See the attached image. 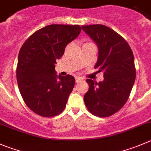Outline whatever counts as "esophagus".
<instances>
[{"label":"esophagus","mask_w":151,"mask_h":151,"mask_svg":"<svg viewBox=\"0 0 151 151\" xmlns=\"http://www.w3.org/2000/svg\"><path fill=\"white\" fill-rule=\"evenodd\" d=\"M75 80H76V83H80V81L83 80V79L82 78V77H76Z\"/></svg>","instance_id":"esophagus-1"}]
</instances>
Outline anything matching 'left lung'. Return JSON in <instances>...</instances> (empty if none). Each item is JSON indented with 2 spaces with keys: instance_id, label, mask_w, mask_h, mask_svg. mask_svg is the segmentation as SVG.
Wrapping results in <instances>:
<instances>
[{
  "instance_id": "8db88e82",
  "label": "left lung",
  "mask_w": 151,
  "mask_h": 151,
  "mask_svg": "<svg viewBox=\"0 0 151 151\" xmlns=\"http://www.w3.org/2000/svg\"><path fill=\"white\" fill-rule=\"evenodd\" d=\"M98 47L94 68L104 73L103 81L87 79L89 89L84 102L92 114L107 117L122 108L130 96L136 79L134 57L126 40L104 25L82 26Z\"/></svg>"
}]
</instances>
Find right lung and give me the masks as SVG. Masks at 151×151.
<instances>
[{
	"label": "right lung",
	"instance_id": "obj_1",
	"mask_svg": "<svg viewBox=\"0 0 151 151\" xmlns=\"http://www.w3.org/2000/svg\"><path fill=\"white\" fill-rule=\"evenodd\" d=\"M80 32L79 25H49L32 34L22 46L17 85L25 103L37 114L51 117L65 109L75 79L70 74L58 75L55 64Z\"/></svg>",
	"mask_w": 151,
	"mask_h": 151
}]
</instances>
